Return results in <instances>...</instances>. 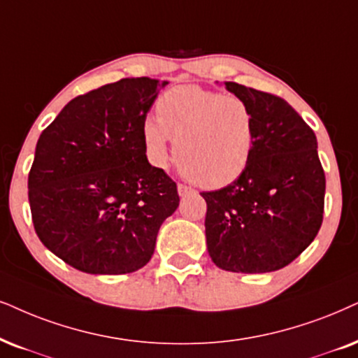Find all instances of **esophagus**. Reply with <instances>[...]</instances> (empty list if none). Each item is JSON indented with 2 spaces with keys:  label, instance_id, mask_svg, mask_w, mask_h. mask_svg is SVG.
Returning <instances> with one entry per match:
<instances>
[{
  "label": "esophagus",
  "instance_id": "34e87169",
  "mask_svg": "<svg viewBox=\"0 0 358 358\" xmlns=\"http://www.w3.org/2000/svg\"><path fill=\"white\" fill-rule=\"evenodd\" d=\"M189 193H193V188L187 187V185L178 183V194H180V196H187V194H189Z\"/></svg>",
  "mask_w": 358,
  "mask_h": 358
}]
</instances>
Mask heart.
<instances>
[{"label": "heart", "instance_id": "1", "mask_svg": "<svg viewBox=\"0 0 358 358\" xmlns=\"http://www.w3.org/2000/svg\"><path fill=\"white\" fill-rule=\"evenodd\" d=\"M157 115L142 124L147 158L157 169L169 165L171 138L180 171L203 188H223L250 166L256 115L244 99L178 85L158 99Z\"/></svg>", "mask_w": 358, "mask_h": 358}]
</instances>
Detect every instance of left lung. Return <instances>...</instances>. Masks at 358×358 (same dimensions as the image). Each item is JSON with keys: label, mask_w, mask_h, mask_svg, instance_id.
I'll use <instances>...</instances> for the list:
<instances>
[{"label": "left lung", "mask_w": 358, "mask_h": 358, "mask_svg": "<svg viewBox=\"0 0 358 358\" xmlns=\"http://www.w3.org/2000/svg\"><path fill=\"white\" fill-rule=\"evenodd\" d=\"M256 115L251 164L228 187L203 192L206 246L231 273H271L291 264L317 236L325 175L314 130L274 94L224 83Z\"/></svg>", "instance_id": "obj_1"}]
</instances>
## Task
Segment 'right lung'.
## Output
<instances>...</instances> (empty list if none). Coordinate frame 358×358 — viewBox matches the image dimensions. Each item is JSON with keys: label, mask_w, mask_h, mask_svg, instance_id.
Returning a JSON list of instances; mask_svg holds the SVG:
<instances>
[{"label": "right lung", "mask_w": 358, "mask_h": 358, "mask_svg": "<svg viewBox=\"0 0 358 358\" xmlns=\"http://www.w3.org/2000/svg\"><path fill=\"white\" fill-rule=\"evenodd\" d=\"M166 80L120 79L67 103L41 134L28 176L41 243L87 274L138 271L178 208L176 183L148 164L142 124Z\"/></svg>", "instance_id": "add662e5"}]
</instances>
